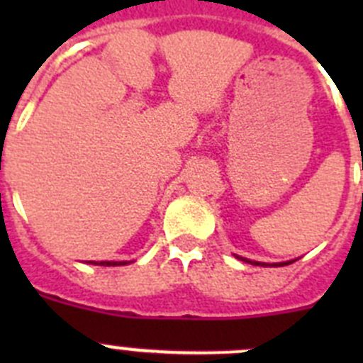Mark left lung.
Returning <instances> with one entry per match:
<instances>
[{"label": "left lung", "mask_w": 363, "mask_h": 363, "mask_svg": "<svg viewBox=\"0 0 363 363\" xmlns=\"http://www.w3.org/2000/svg\"><path fill=\"white\" fill-rule=\"evenodd\" d=\"M236 258L242 259V262H247V264H251V265H259V267H284V265H289L294 262V259H291V262H281V264H264V262H252V259L242 258V256H236Z\"/></svg>", "instance_id": "8db88e82"}]
</instances>
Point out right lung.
Masks as SVG:
<instances>
[{
    "instance_id": "obj_1",
    "label": "right lung",
    "mask_w": 363,
    "mask_h": 363,
    "mask_svg": "<svg viewBox=\"0 0 363 363\" xmlns=\"http://www.w3.org/2000/svg\"><path fill=\"white\" fill-rule=\"evenodd\" d=\"M92 265H104V267H116V265H127L130 262H89Z\"/></svg>"
}]
</instances>
